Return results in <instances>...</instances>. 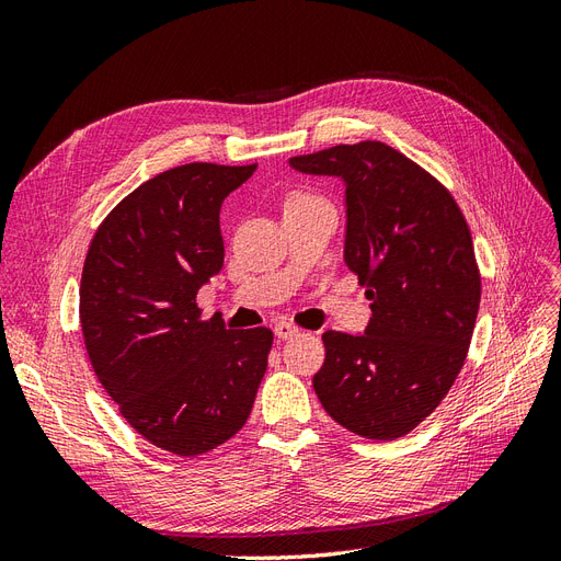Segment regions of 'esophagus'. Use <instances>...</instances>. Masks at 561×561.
I'll return each mask as SVG.
<instances>
[{"mask_svg": "<svg viewBox=\"0 0 561 561\" xmlns=\"http://www.w3.org/2000/svg\"><path fill=\"white\" fill-rule=\"evenodd\" d=\"M274 332H276V336H278V339H293V336H297V334H299V328L295 325V322L280 320V322H276Z\"/></svg>", "mask_w": 561, "mask_h": 561, "instance_id": "obj_1", "label": "esophagus"}]
</instances>
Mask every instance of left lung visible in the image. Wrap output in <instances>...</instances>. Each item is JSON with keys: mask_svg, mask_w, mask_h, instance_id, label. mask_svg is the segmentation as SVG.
Instances as JSON below:
<instances>
[{"mask_svg": "<svg viewBox=\"0 0 561 561\" xmlns=\"http://www.w3.org/2000/svg\"><path fill=\"white\" fill-rule=\"evenodd\" d=\"M290 165L346 182L344 260L371 299L365 334H322L316 396L355 435L402 437L435 412L466 363L482 295L466 217L443 182L379 140Z\"/></svg>", "mask_w": 561, "mask_h": 561, "instance_id": "8db88e82", "label": "left lung"}]
</instances>
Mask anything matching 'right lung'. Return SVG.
I'll return each instance as SVG.
<instances>
[{
	"mask_svg": "<svg viewBox=\"0 0 561 561\" xmlns=\"http://www.w3.org/2000/svg\"><path fill=\"white\" fill-rule=\"evenodd\" d=\"M252 165L184 163L112 208L87 252L79 320L98 381L151 445L206 454L239 433L274 332L201 318L198 287L225 264L222 201Z\"/></svg>",
	"mask_w": 561,
	"mask_h": 561,
	"instance_id": "obj_1",
	"label": "right lung"
}]
</instances>
